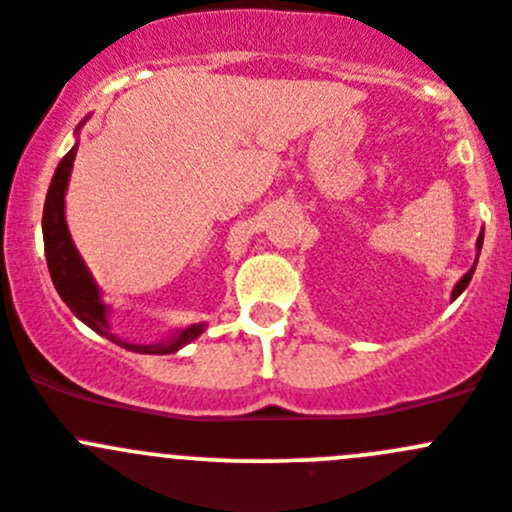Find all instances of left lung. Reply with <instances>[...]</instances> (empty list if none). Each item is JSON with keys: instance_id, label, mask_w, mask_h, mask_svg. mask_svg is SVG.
Segmentation results:
<instances>
[{"instance_id": "8db88e82", "label": "left lung", "mask_w": 512, "mask_h": 512, "mask_svg": "<svg viewBox=\"0 0 512 512\" xmlns=\"http://www.w3.org/2000/svg\"><path fill=\"white\" fill-rule=\"evenodd\" d=\"M480 250H482V234H480V237H477V255H480ZM475 265H477V260H475ZM475 265H472V270H470V272H467L465 278H462V280H460V283H457V285H455V290H452V300H455V298H457V295H460V293H462V290H465V288H467V285H470V280H472V272H475Z\"/></svg>"}]
</instances>
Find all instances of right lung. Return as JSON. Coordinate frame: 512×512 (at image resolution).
<instances>
[{"instance_id": "right-lung-1", "label": "right lung", "mask_w": 512, "mask_h": 512, "mask_svg": "<svg viewBox=\"0 0 512 512\" xmlns=\"http://www.w3.org/2000/svg\"><path fill=\"white\" fill-rule=\"evenodd\" d=\"M75 151L78 146H73L68 154L62 156V161L57 164L55 176L50 181V189H47L45 199V212H42V237H45V257L47 267H50V278L55 283V290L60 293V298L65 300L70 310L78 315L80 321L88 328H93L95 333L105 336L108 341L118 343V346L128 348V351L136 353H174L181 346H186L189 341L199 336L204 331L202 323L197 326H189L174 336L166 343H156V346H136V343H126L121 338L113 336L108 331V321H105V305L100 300L98 285L90 278L88 267L80 260L78 250H75L73 240H70L68 224H65V189H68L70 171H73Z\"/></svg>"}]
</instances>
